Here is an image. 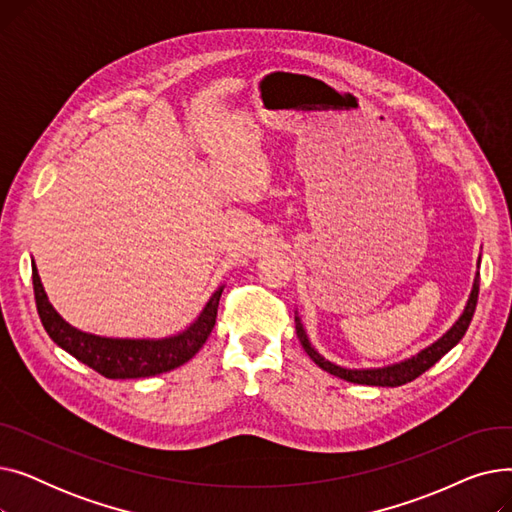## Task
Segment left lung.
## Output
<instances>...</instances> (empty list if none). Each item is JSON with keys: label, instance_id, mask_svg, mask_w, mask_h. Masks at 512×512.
I'll return each instance as SVG.
<instances>
[{"label": "left lung", "instance_id": "8db88e82", "mask_svg": "<svg viewBox=\"0 0 512 512\" xmlns=\"http://www.w3.org/2000/svg\"><path fill=\"white\" fill-rule=\"evenodd\" d=\"M479 261H481V257H479ZM477 294H479V263H477V274L473 278V288L469 292L467 305H465L463 313L459 315V319H456L454 324L436 342L425 346L423 351L415 353L413 357H407V359L390 363V365H382V367H344V365H338V363L326 359L311 344L309 334L303 326V319L299 317L297 311H294V324H297V336H299V340L305 348V353L311 357V361L315 365H319L324 371L336 375V378H340V380L353 382V384L396 388V386H402V384L413 382L415 378H419L423 371H427L429 367L436 365L450 351V348H454L456 344L461 342V338L465 336V332L471 324V319H473L475 305H477Z\"/></svg>", "mask_w": 512, "mask_h": 512}]
</instances>
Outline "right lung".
I'll return each instance as SVG.
<instances>
[{
	"label": "right lung",
	"instance_id": "add662e5",
	"mask_svg": "<svg viewBox=\"0 0 512 512\" xmlns=\"http://www.w3.org/2000/svg\"><path fill=\"white\" fill-rule=\"evenodd\" d=\"M33 288L41 324L49 338L74 359L89 365L110 380L151 378V375L172 371L186 361H191L215 326V317H218V305L224 290V286L215 288L193 324H188L182 332L164 338H110L70 326L53 309L41 284L35 261Z\"/></svg>",
	"mask_w": 512,
	"mask_h": 512
}]
</instances>
